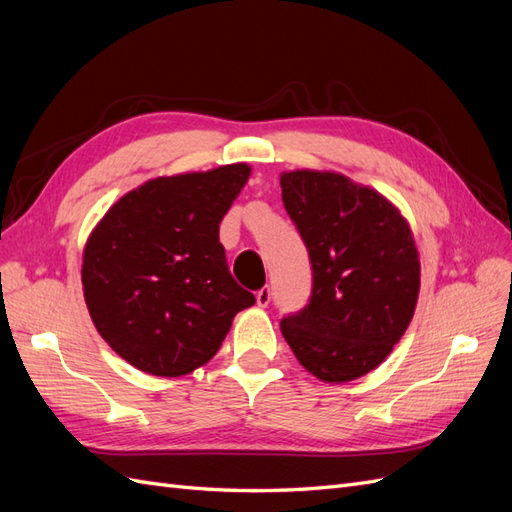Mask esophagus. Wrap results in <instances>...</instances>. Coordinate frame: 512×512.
Listing matches in <instances>:
<instances>
[{
	"mask_svg": "<svg viewBox=\"0 0 512 512\" xmlns=\"http://www.w3.org/2000/svg\"><path fill=\"white\" fill-rule=\"evenodd\" d=\"M256 303L260 307H267L271 303V288L269 286H262L258 292H256Z\"/></svg>",
	"mask_w": 512,
	"mask_h": 512,
	"instance_id": "obj_1",
	"label": "esophagus"
}]
</instances>
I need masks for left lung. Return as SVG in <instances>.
<instances>
[{"label": "left lung", "mask_w": 512, "mask_h": 512, "mask_svg": "<svg viewBox=\"0 0 512 512\" xmlns=\"http://www.w3.org/2000/svg\"><path fill=\"white\" fill-rule=\"evenodd\" d=\"M282 200L312 262V297L280 329L299 363L324 382L376 369L406 333L421 262L404 215L339 173H282Z\"/></svg>", "instance_id": "obj_1"}]
</instances>
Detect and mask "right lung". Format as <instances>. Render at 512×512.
Listing matches in <instances>:
<instances>
[{
  "label": "right lung",
  "instance_id": "add662e5",
  "mask_svg": "<svg viewBox=\"0 0 512 512\" xmlns=\"http://www.w3.org/2000/svg\"><path fill=\"white\" fill-rule=\"evenodd\" d=\"M239 162L158 177L121 196L91 230L83 294L121 359L177 378L220 350L232 318L256 303L228 271L220 222L250 179Z\"/></svg>",
  "mask_w": 512,
  "mask_h": 512
}]
</instances>
